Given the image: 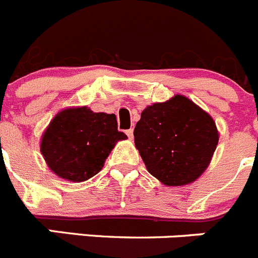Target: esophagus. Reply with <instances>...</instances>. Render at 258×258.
Segmentation results:
<instances>
[{
	"mask_svg": "<svg viewBox=\"0 0 258 258\" xmlns=\"http://www.w3.org/2000/svg\"><path fill=\"white\" fill-rule=\"evenodd\" d=\"M126 135H127V136H128V139H131V140H132V139H134V130H132V128L127 130Z\"/></svg>",
	"mask_w": 258,
	"mask_h": 258,
	"instance_id": "esophagus-1",
	"label": "esophagus"
}]
</instances>
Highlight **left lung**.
Instances as JSON below:
<instances>
[{
  "label": "left lung",
  "mask_w": 258,
  "mask_h": 258,
  "mask_svg": "<svg viewBox=\"0 0 258 258\" xmlns=\"http://www.w3.org/2000/svg\"><path fill=\"white\" fill-rule=\"evenodd\" d=\"M134 136L149 173L167 186L197 179L219 141L213 118L182 95L146 108Z\"/></svg>",
  "instance_id": "1"
}]
</instances>
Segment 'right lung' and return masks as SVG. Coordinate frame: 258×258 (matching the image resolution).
<instances>
[{
	"label": "right lung",
	"mask_w": 258,
	"mask_h": 258,
	"mask_svg": "<svg viewBox=\"0 0 258 258\" xmlns=\"http://www.w3.org/2000/svg\"><path fill=\"white\" fill-rule=\"evenodd\" d=\"M127 139L118 131L114 114L89 108L62 110L43 135L40 150L59 177L83 182L99 173L115 143Z\"/></svg>",
	"instance_id": "right-lung-1"
}]
</instances>
